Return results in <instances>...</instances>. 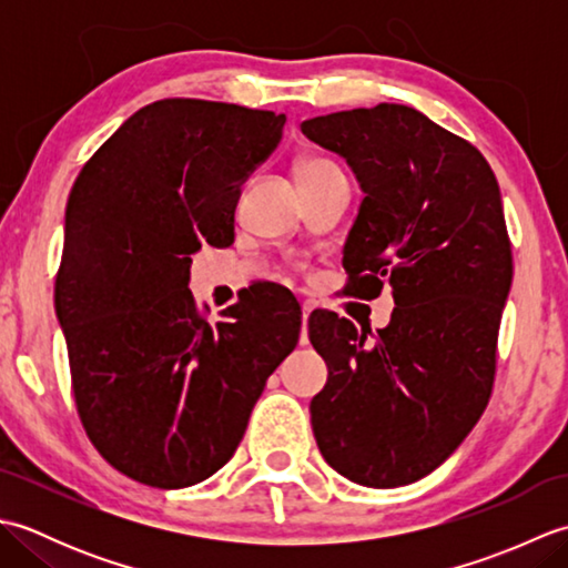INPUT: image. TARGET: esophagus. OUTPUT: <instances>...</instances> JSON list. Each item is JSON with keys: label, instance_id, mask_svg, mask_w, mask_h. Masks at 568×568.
<instances>
[{"label": "esophagus", "instance_id": "obj_1", "mask_svg": "<svg viewBox=\"0 0 568 568\" xmlns=\"http://www.w3.org/2000/svg\"><path fill=\"white\" fill-rule=\"evenodd\" d=\"M310 312H312V305H310V303H305V305H303V322H305V324H307V317H310ZM300 342H303V344H307V334H305V332H303V339H300Z\"/></svg>", "mask_w": 568, "mask_h": 568}]
</instances>
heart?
<instances>
[{
	"label": "heart",
	"instance_id": "heart-1",
	"mask_svg": "<svg viewBox=\"0 0 568 568\" xmlns=\"http://www.w3.org/2000/svg\"><path fill=\"white\" fill-rule=\"evenodd\" d=\"M334 171H339V168H336L329 159H322V155H307V159L297 163V180L300 183H305V180L327 175Z\"/></svg>",
	"mask_w": 568,
	"mask_h": 568
}]
</instances>
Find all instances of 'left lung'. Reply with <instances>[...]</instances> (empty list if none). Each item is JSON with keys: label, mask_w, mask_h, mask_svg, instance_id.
Instances as JSON below:
<instances>
[{"label": "left lung", "mask_w": 568, "mask_h": 568, "mask_svg": "<svg viewBox=\"0 0 568 568\" xmlns=\"http://www.w3.org/2000/svg\"><path fill=\"white\" fill-rule=\"evenodd\" d=\"M303 134L352 168L364 200L344 244L346 295L393 285L390 324L371 329L312 312L310 342L329 368L312 432L358 486L415 484L484 415L513 283L498 180L468 141L405 104L334 112Z\"/></svg>", "instance_id": "obj_1"}]
</instances>
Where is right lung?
I'll list each match as a JSON object with an SVG mask.
<instances>
[{
    "label": "right lung",
    "mask_w": 568,
    "mask_h": 568,
    "mask_svg": "<svg viewBox=\"0 0 568 568\" xmlns=\"http://www.w3.org/2000/svg\"><path fill=\"white\" fill-rule=\"evenodd\" d=\"M285 114L161 100L82 165L65 210L55 315L78 415L106 462L187 488L234 456L303 312L273 285L210 324L187 291L192 253L234 241L241 185L283 139Z\"/></svg>",
    "instance_id": "add662e5"
}]
</instances>
